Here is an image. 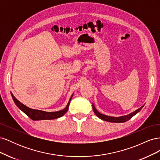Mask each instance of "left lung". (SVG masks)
Returning a JSON list of instances; mask_svg holds the SVG:
<instances>
[{"mask_svg": "<svg viewBox=\"0 0 160 160\" xmlns=\"http://www.w3.org/2000/svg\"><path fill=\"white\" fill-rule=\"evenodd\" d=\"M143 107V105L142 106L141 108H139L138 109H137L136 111H133V113H130L128 115H125V116H122V117H119V118H115V117H110V116H107V115H105L100 113L99 112H98V111H97L94 107V105H93V110L94 111L95 114L98 116V118H99L100 119H103L104 121H106V122H113V123H123L127 122L129 119H130L132 118L133 116H134L135 114L138 113L139 111L142 109V108Z\"/></svg>", "mask_w": 160, "mask_h": 160, "instance_id": "1", "label": "left lung"}]
</instances>
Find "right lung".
<instances>
[{"mask_svg":"<svg viewBox=\"0 0 160 160\" xmlns=\"http://www.w3.org/2000/svg\"><path fill=\"white\" fill-rule=\"evenodd\" d=\"M12 98L14 101V103L17 105V107L20 109L21 111H22L24 113H25L28 118H30L32 120H45V119H54L59 118L61 116L63 115L68 110L69 105L70 104L71 100L72 99V95H71V98L69 101V103L66 106V108L61 111H55V112H46V111H43L41 110H36V109H32L29 108L27 107L25 105L21 103L20 101H18L15 98H14V95L11 93Z\"/></svg>","mask_w":160,"mask_h":160,"instance_id":"add662e5","label":"right lung"}]
</instances>
